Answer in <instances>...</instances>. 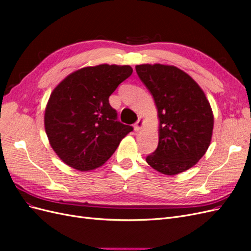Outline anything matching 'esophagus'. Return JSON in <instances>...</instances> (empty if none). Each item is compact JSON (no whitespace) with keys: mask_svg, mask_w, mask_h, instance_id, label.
I'll return each instance as SVG.
<instances>
[{"mask_svg":"<svg viewBox=\"0 0 251 251\" xmlns=\"http://www.w3.org/2000/svg\"><path fill=\"white\" fill-rule=\"evenodd\" d=\"M143 126H144V121L142 119H138L137 123H136L135 126H134V130L136 132H140L141 128L143 127Z\"/></svg>","mask_w":251,"mask_h":251,"instance_id":"1","label":"esophagus"}]
</instances>
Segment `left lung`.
I'll return each instance as SVG.
<instances>
[{
	"label": "left lung",
	"mask_w": 251,
	"mask_h": 251,
	"mask_svg": "<svg viewBox=\"0 0 251 251\" xmlns=\"http://www.w3.org/2000/svg\"><path fill=\"white\" fill-rule=\"evenodd\" d=\"M135 68L154 97L159 119L158 147L147 162L170 176L189 170L211 141L214 114L208 100L198 83L177 67L142 64Z\"/></svg>",
	"instance_id": "1"
}]
</instances>
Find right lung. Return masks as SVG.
Segmentation results:
<instances>
[{"instance_id": "1", "label": "right lung", "mask_w": 251, "mask_h": 251, "mask_svg": "<svg viewBox=\"0 0 251 251\" xmlns=\"http://www.w3.org/2000/svg\"><path fill=\"white\" fill-rule=\"evenodd\" d=\"M132 72L128 65L85 67L52 91L45 109V131L65 164L80 172L100 168L133 131L117 121L109 103L110 95Z\"/></svg>"}]
</instances>
